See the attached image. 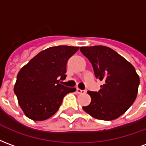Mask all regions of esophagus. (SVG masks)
Wrapping results in <instances>:
<instances>
[{
    "label": "esophagus",
    "instance_id": "esophagus-1",
    "mask_svg": "<svg viewBox=\"0 0 146 146\" xmlns=\"http://www.w3.org/2000/svg\"><path fill=\"white\" fill-rule=\"evenodd\" d=\"M86 92H87V91H83V90H80V89L78 88H76V93H77V94H85Z\"/></svg>",
    "mask_w": 146,
    "mask_h": 146
}]
</instances>
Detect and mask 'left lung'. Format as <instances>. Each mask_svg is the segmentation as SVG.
Returning <instances> with one entry per match:
<instances>
[{
    "mask_svg": "<svg viewBox=\"0 0 146 146\" xmlns=\"http://www.w3.org/2000/svg\"><path fill=\"white\" fill-rule=\"evenodd\" d=\"M80 50L92 63L96 78L104 82L98 92H88L92 101L83 110L95 119L118 118L137 97L140 80L135 67L106 46L80 47Z\"/></svg>",
    "mask_w": 146,
    "mask_h": 146,
    "instance_id": "1",
    "label": "left lung"
}]
</instances>
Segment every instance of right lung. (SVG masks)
I'll return each instance as SVG.
<instances>
[{
	"mask_svg": "<svg viewBox=\"0 0 146 146\" xmlns=\"http://www.w3.org/2000/svg\"><path fill=\"white\" fill-rule=\"evenodd\" d=\"M78 49L66 45L48 48L21 69L14 92L28 118L36 121L48 119L59 109L64 96L76 91L59 81L66 78L67 61Z\"/></svg>",
	"mask_w": 146,
	"mask_h": 146,
	"instance_id": "add662e5",
	"label": "right lung"
}]
</instances>
